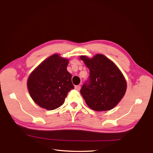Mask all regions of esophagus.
I'll list each match as a JSON object with an SVG mask.
<instances>
[{"instance_id": "esophagus-1", "label": "esophagus", "mask_w": 153, "mask_h": 153, "mask_svg": "<svg viewBox=\"0 0 153 153\" xmlns=\"http://www.w3.org/2000/svg\"><path fill=\"white\" fill-rule=\"evenodd\" d=\"M80 88H81V85H77V86H75V89L76 90H77V91L79 90Z\"/></svg>"}]
</instances>
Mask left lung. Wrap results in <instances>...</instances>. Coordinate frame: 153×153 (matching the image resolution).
<instances>
[{
	"mask_svg": "<svg viewBox=\"0 0 153 153\" xmlns=\"http://www.w3.org/2000/svg\"><path fill=\"white\" fill-rule=\"evenodd\" d=\"M80 58L90 70L88 80L80 91L87 105L96 111L113 109L126 90L122 73L114 63L100 54L91 59L85 56Z\"/></svg>",
	"mask_w": 153,
	"mask_h": 153,
	"instance_id": "obj_1",
	"label": "left lung"
}]
</instances>
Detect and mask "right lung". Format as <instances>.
<instances>
[{"label":"right lung","instance_id":"1","mask_svg":"<svg viewBox=\"0 0 153 153\" xmlns=\"http://www.w3.org/2000/svg\"><path fill=\"white\" fill-rule=\"evenodd\" d=\"M67 59L53 55L44 60L28 77L29 93L38 105L48 110L56 109L74 88L72 75L67 70Z\"/></svg>","mask_w":153,"mask_h":153}]
</instances>
